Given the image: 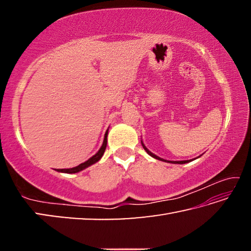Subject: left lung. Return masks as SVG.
<instances>
[{
    "label": "left lung",
    "instance_id": "8db88e82",
    "mask_svg": "<svg viewBox=\"0 0 251 251\" xmlns=\"http://www.w3.org/2000/svg\"><path fill=\"white\" fill-rule=\"evenodd\" d=\"M142 145H143V147H144V150H145V151L148 152V154H150L151 157H154V158H156V159H159V160H164L163 158H160V157L154 155V154H152V152H151L150 151H148L147 148L145 147V145H144L143 143H142ZM164 161H168V163H173V164H186V163H189L190 160H181V161H169V160H164Z\"/></svg>",
    "mask_w": 251,
    "mask_h": 251
}]
</instances>
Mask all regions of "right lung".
<instances>
[{"mask_svg":"<svg viewBox=\"0 0 251 251\" xmlns=\"http://www.w3.org/2000/svg\"><path fill=\"white\" fill-rule=\"evenodd\" d=\"M107 134H108V130L106 131V133H105L104 142H103V145H101V147H100V150L99 151H97L94 156L91 157L90 159L86 160V161H85V163H83V164L78 165V166L74 167V168H69V169H59V171H57V172H61V173H67V174L78 173V172H80V171H83V169H85L86 167L91 166V165L95 164L96 161H99V160L101 158V156H103L104 151H105V150H106V145H107Z\"/></svg>","mask_w":251,"mask_h":251,"instance_id":"obj_1","label":"right lung"}]
</instances>
